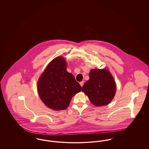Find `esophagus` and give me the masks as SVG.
<instances>
[{
	"instance_id": "obj_1",
	"label": "esophagus",
	"mask_w": 149,
	"mask_h": 149,
	"mask_svg": "<svg viewBox=\"0 0 149 149\" xmlns=\"http://www.w3.org/2000/svg\"><path fill=\"white\" fill-rule=\"evenodd\" d=\"M84 81H81V82H80V85L81 86V87L83 86L84 85Z\"/></svg>"
}]
</instances>
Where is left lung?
<instances>
[{"label": "left lung", "instance_id": "left-lung-1", "mask_svg": "<svg viewBox=\"0 0 149 149\" xmlns=\"http://www.w3.org/2000/svg\"><path fill=\"white\" fill-rule=\"evenodd\" d=\"M82 92L94 106H106L115 95L116 84L108 69H92L89 72V79L83 86Z\"/></svg>", "mask_w": 149, "mask_h": 149}]
</instances>
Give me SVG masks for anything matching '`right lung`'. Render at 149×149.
<instances>
[{
    "instance_id": "obj_1",
    "label": "right lung",
    "mask_w": 149,
    "mask_h": 149,
    "mask_svg": "<svg viewBox=\"0 0 149 149\" xmlns=\"http://www.w3.org/2000/svg\"><path fill=\"white\" fill-rule=\"evenodd\" d=\"M64 57L52 60L39 78L37 91L43 103L54 110H64L72 97L81 91L74 76L66 71Z\"/></svg>"
}]
</instances>
